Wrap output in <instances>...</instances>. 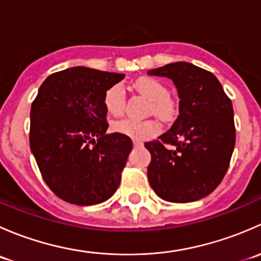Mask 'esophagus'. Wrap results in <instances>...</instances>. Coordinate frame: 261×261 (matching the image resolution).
I'll list each match as a JSON object with an SVG mask.
<instances>
[{
	"instance_id": "esophagus-1",
	"label": "esophagus",
	"mask_w": 261,
	"mask_h": 261,
	"mask_svg": "<svg viewBox=\"0 0 261 261\" xmlns=\"http://www.w3.org/2000/svg\"><path fill=\"white\" fill-rule=\"evenodd\" d=\"M134 146L135 147H140V146H143V143H140V141H134Z\"/></svg>"
}]
</instances>
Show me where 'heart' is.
Returning a JSON list of instances; mask_svg holds the SVG:
<instances>
[{
  "mask_svg": "<svg viewBox=\"0 0 261 261\" xmlns=\"http://www.w3.org/2000/svg\"><path fill=\"white\" fill-rule=\"evenodd\" d=\"M136 91L145 96L149 101H151L152 111L160 116H169L173 112L172 102L168 99V89L162 82L154 78H141L134 84ZM103 105L107 114L118 117L123 114L125 110V91L122 86L115 84L111 88L107 89L103 97ZM112 130L121 135L128 136L135 140H143L149 135L156 133L159 130V125L155 121H140L133 118L115 121L112 123Z\"/></svg>",
  "mask_w": 261,
  "mask_h": 261,
  "instance_id": "1",
  "label": "heart"
}]
</instances>
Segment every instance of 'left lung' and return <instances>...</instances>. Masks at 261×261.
<instances>
[{
  "label": "left lung",
  "mask_w": 261,
  "mask_h": 261,
  "mask_svg": "<svg viewBox=\"0 0 261 261\" xmlns=\"http://www.w3.org/2000/svg\"><path fill=\"white\" fill-rule=\"evenodd\" d=\"M147 74L170 78L179 97L172 127L145 143L151 154L150 186L164 201H198L217 188L228 169L236 140L231 99L211 72L191 63H170Z\"/></svg>",
  "instance_id": "8db88e82"
}]
</instances>
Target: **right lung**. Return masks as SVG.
<instances>
[{"instance_id":"1","label":"right lung","mask_w":261,"mask_h":261,"mask_svg":"<svg viewBox=\"0 0 261 261\" xmlns=\"http://www.w3.org/2000/svg\"><path fill=\"white\" fill-rule=\"evenodd\" d=\"M123 78L68 68L49 75L31 105V152L49 188L68 203H102L120 186L133 143L128 136L106 134L103 97Z\"/></svg>"}]
</instances>
